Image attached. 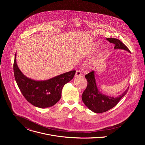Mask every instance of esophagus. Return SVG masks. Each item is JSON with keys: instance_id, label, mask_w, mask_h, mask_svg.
Returning a JSON list of instances; mask_svg holds the SVG:
<instances>
[{"instance_id": "obj_1", "label": "esophagus", "mask_w": 145, "mask_h": 145, "mask_svg": "<svg viewBox=\"0 0 145 145\" xmlns=\"http://www.w3.org/2000/svg\"><path fill=\"white\" fill-rule=\"evenodd\" d=\"M82 75L81 72L80 70H77L76 72V74H75V76L76 77H78V76H81Z\"/></svg>"}]
</instances>
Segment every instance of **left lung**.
I'll return each instance as SVG.
<instances>
[{
    "label": "left lung",
    "instance_id": "left-lung-1",
    "mask_svg": "<svg viewBox=\"0 0 145 145\" xmlns=\"http://www.w3.org/2000/svg\"><path fill=\"white\" fill-rule=\"evenodd\" d=\"M107 39L110 42L115 45V49H121L130 52L128 48L119 39L114 38H109ZM85 77L88 84L86 89L82 93V100L89 109L96 113L105 112L115 107L120 100L127 93L129 88L128 87L127 90L118 97H110L101 94L99 91L96 86L93 71L88 73Z\"/></svg>",
    "mask_w": 145,
    "mask_h": 145
}]
</instances>
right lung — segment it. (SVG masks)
Masks as SVG:
<instances>
[{"label":"right lung","instance_id":"1","mask_svg":"<svg viewBox=\"0 0 145 145\" xmlns=\"http://www.w3.org/2000/svg\"><path fill=\"white\" fill-rule=\"evenodd\" d=\"M14 73L17 85L25 98L33 106L39 108L50 107L61 97L64 86L74 77L76 71H71L48 80L35 81L26 77L14 62Z\"/></svg>","mask_w":145,"mask_h":145}]
</instances>
